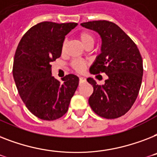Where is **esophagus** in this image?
I'll use <instances>...</instances> for the list:
<instances>
[{
  "instance_id": "34e87169",
  "label": "esophagus",
  "mask_w": 157,
  "mask_h": 157,
  "mask_svg": "<svg viewBox=\"0 0 157 157\" xmlns=\"http://www.w3.org/2000/svg\"><path fill=\"white\" fill-rule=\"evenodd\" d=\"M79 81H80V82L82 83V82H85V81H86V79L85 78V77H82V76H81V77H79Z\"/></svg>"
}]
</instances>
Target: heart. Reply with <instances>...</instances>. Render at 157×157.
<instances>
[{"instance_id":"heart-1","label":"heart","mask_w":157,"mask_h":157,"mask_svg":"<svg viewBox=\"0 0 157 157\" xmlns=\"http://www.w3.org/2000/svg\"><path fill=\"white\" fill-rule=\"evenodd\" d=\"M79 39L81 40L84 47L89 45V44H93L94 42V35L89 31H82L79 34ZM65 48V43L62 44V48L61 50L63 51ZM87 65V63L82 59H74L72 61L71 66L73 69L77 72H82L85 70V67Z\"/></svg>"}]
</instances>
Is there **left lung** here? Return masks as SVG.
<instances>
[{"instance_id":"1","label":"left lung","mask_w":157,"mask_h":157,"mask_svg":"<svg viewBox=\"0 0 157 157\" xmlns=\"http://www.w3.org/2000/svg\"><path fill=\"white\" fill-rule=\"evenodd\" d=\"M82 26L101 35V53L90 67L92 74L105 73L108 79L99 85L90 77L94 87L89 104L98 115L114 119L124 115L138 96L143 77V59L136 44L112 21H92ZM100 76V75H99Z\"/></svg>"}]
</instances>
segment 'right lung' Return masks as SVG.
<instances>
[{
	"mask_svg": "<svg viewBox=\"0 0 157 157\" xmlns=\"http://www.w3.org/2000/svg\"><path fill=\"white\" fill-rule=\"evenodd\" d=\"M76 25L52 21L36 24L24 34L15 52L13 76L19 95L27 109L43 120L64 115L78 86L76 75H66L62 81L55 79L51 65L60 57L65 35Z\"/></svg>",
	"mask_w": 157,
	"mask_h": 157,
	"instance_id": "add662e5",
	"label": "right lung"
}]
</instances>
